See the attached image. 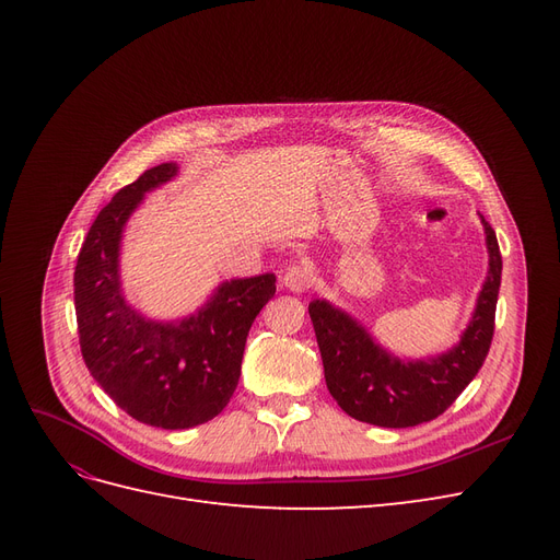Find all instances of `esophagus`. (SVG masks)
<instances>
[{"mask_svg":"<svg viewBox=\"0 0 560 560\" xmlns=\"http://www.w3.org/2000/svg\"><path fill=\"white\" fill-rule=\"evenodd\" d=\"M282 284H284L287 290H290V292L301 294V292L311 290L313 276H311V270H308L306 266H299V264H294V266L287 268V273L282 276Z\"/></svg>","mask_w":560,"mask_h":560,"instance_id":"obj_1","label":"esophagus"}]
</instances>
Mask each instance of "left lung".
Instances as JSON below:
<instances>
[{
  "instance_id": "1",
  "label": "left lung",
  "mask_w": 560,
  "mask_h": 560,
  "mask_svg": "<svg viewBox=\"0 0 560 560\" xmlns=\"http://www.w3.org/2000/svg\"><path fill=\"white\" fill-rule=\"evenodd\" d=\"M488 276L460 343L436 358L406 362L383 350L358 319L325 299L308 313L331 397L354 420L378 428H413L442 416L479 374L495 329L502 257L495 231L481 217Z\"/></svg>"
}]
</instances>
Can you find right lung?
Wrapping results in <instances>:
<instances>
[{"label": "right lung", "mask_w": 560, "mask_h": 560, "mask_svg": "<svg viewBox=\"0 0 560 560\" xmlns=\"http://www.w3.org/2000/svg\"><path fill=\"white\" fill-rule=\"evenodd\" d=\"M161 163L100 210L74 268V308L83 362L116 406L151 428L186 430L224 411L241 378L254 317L276 294V276L226 280L189 317L156 322L124 296L118 252L147 191L177 175Z\"/></svg>", "instance_id": "obj_1"}]
</instances>
